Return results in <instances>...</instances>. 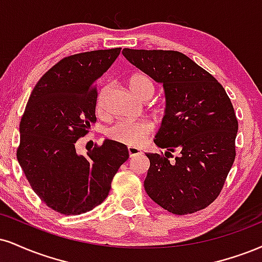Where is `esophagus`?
<instances>
[{
    "label": "esophagus",
    "mask_w": 262,
    "mask_h": 262,
    "mask_svg": "<svg viewBox=\"0 0 262 262\" xmlns=\"http://www.w3.org/2000/svg\"><path fill=\"white\" fill-rule=\"evenodd\" d=\"M128 154H129V156H130V157H134V156H137V155H139V154H141V151H140V149H138V147L129 146L128 147Z\"/></svg>",
    "instance_id": "esophagus-1"
}]
</instances>
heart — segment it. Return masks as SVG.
<instances>
[{
	"label": "heart",
	"mask_w": 262,
	"mask_h": 262,
	"mask_svg": "<svg viewBox=\"0 0 262 262\" xmlns=\"http://www.w3.org/2000/svg\"><path fill=\"white\" fill-rule=\"evenodd\" d=\"M129 89L137 99L144 101L146 100V97L154 95L155 85L146 75L137 74L129 79ZM101 107H102V95L100 94L97 99V108L101 110ZM152 129V124L145 121H119L108 128L107 135L110 139L117 143L135 147L139 146L149 137Z\"/></svg>",
	"instance_id": "heart-1"
}]
</instances>
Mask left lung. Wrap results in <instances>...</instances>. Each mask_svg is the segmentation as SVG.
<instances>
[{
	"instance_id": "1",
	"label": "left lung",
	"mask_w": 262,
	"mask_h": 262,
	"mask_svg": "<svg viewBox=\"0 0 262 262\" xmlns=\"http://www.w3.org/2000/svg\"><path fill=\"white\" fill-rule=\"evenodd\" d=\"M132 64L161 84L166 110L155 135L163 154H146V194L174 215L203 210L221 193L235 157L238 121L221 84L178 51L124 49ZM181 151L174 163L168 156Z\"/></svg>"
}]
</instances>
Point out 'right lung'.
I'll use <instances>...</instances> for the list:
<instances>
[{
    "instance_id": "add662e5",
    "label": "right lung",
    "mask_w": 262,
    "mask_h": 262,
    "mask_svg": "<svg viewBox=\"0 0 262 262\" xmlns=\"http://www.w3.org/2000/svg\"><path fill=\"white\" fill-rule=\"evenodd\" d=\"M119 53L121 47L63 58L37 81L21 117L18 162L37 196L63 215L102 203L129 157L127 146L111 139L86 155L75 150L96 122L95 83Z\"/></svg>"
}]
</instances>
